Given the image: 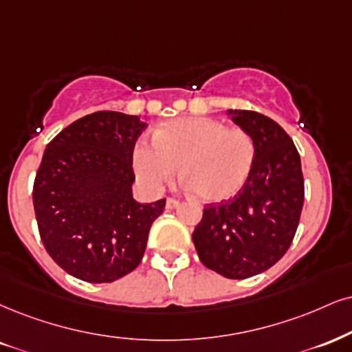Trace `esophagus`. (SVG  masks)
Listing matches in <instances>:
<instances>
[{
    "label": "esophagus",
    "mask_w": 352,
    "mask_h": 352,
    "mask_svg": "<svg viewBox=\"0 0 352 352\" xmlns=\"http://www.w3.org/2000/svg\"><path fill=\"white\" fill-rule=\"evenodd\" d=\"M176 207H179V201H176V199H173V197H168L166 199V209H176Z\"/></svg>",
    "instance_id": "obj_1"
}]
</instances>
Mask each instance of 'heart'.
Segmentation results:
<instances>
[{
  "label": "heart",
  "mask_w": 352,
  "mask_h": 352,
  "mask_svg": "<svg viewBox=\"0 0 352 352\" xmlns=\"http://www.w3.org/2000/svg\"><path fill=\"white\" fill-rule=\"evenodd\" d=\"M256 160V143L243 129L220 120L186 117L163 124L153 143L138 142L132 163L146 188L162 189L181 166V179L204 202L235 197L246 184Z\"/></svg>",
  "instance_id": "heart-1"
}]
</instances>
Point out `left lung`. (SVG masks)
<instances>
[{
  "instance_id": "1",
  "label": "left lung",
  "mask_w": 352,
  "mask_h": 352,
  "mask_svg": "<svg viewBox=\"0 0 352 352\" xmlns=\"http://www.w3.org/2000/svg\"><path fill=\"white\" fill-rule=\"evenodd\" d=\"M227 114L253 137V171L233 199L210 204L192 241L206 267L246 279L279 261L296 235L303 207L300 155L285 130L254 111Z\"/></svg>"
}]
</instances>
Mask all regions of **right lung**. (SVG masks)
<instances>
[{"label":"right lung","instance_id":"1","mask_svg":"<svg viewBox=\"0 0 352 352\" xmlns=\"http://www.w3.org/2000/svg\"><path fill=\"white\" fill-rule=\"evenodd\" d=\"M146 124L99 111L63 129L47 145L32 201L50 258L76 279L114 282L140 264L151 223L166 199L132 196V155Z\"/></svg>","mask_w":352,"mask_h":352}]
</instances>
